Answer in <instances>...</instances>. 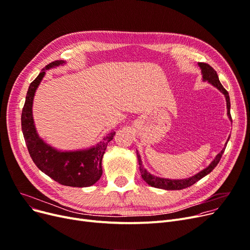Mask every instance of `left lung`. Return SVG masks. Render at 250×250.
<instances>
[{
	"instance_id": "1",
	"label": "left lung",
	"mask_w": 250,
	"mask_h": 250,
	"mask_svg": "<svg viewBox=\"0 0 250 250\" xmlns=\"http://www.w3.org/2000/svg\"><path fill=\"white\" fill-rule=\"evenodd\" d=\"M198 66L201 69V73H202V79L203 81H208L210 84H212L213 86H215L221 93H223L225 95L226 98V102H227V113H228V117H229L230 121L232 122V117H231V113H230V107H231V103H230V97H229V93L227 92V90L222 85L218 73L216 71L208 65V63H198ZM230 138H228V141H229ZM227 143L225 145V148H223V150L220 152V153L215 156V158L211 161V164L204 168L203 170L199 171L196 175H194L188 179H183V180H170V179H164V178H159V177H155L153 175H151L150 172H148L146 170V168L144 167L142 160H141V156L139 154V152L137 151V157H138V161H139V167H140V172L141 176H142L143 180L150 185L151 187L154 188H159V189H165V190H182L188 188L190 186H192L193 184L196 183L197 181L201 180L203 177H205L206 175H208L210 171H212V169L218 166V164L220 162L222 155L224 153V151L226 149Z\"/></svg>"
}]
</instances>
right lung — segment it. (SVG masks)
<instances>
[{"mask_svg":"<svg viewBox=\"0 0 250 250\" xmlns=\"http://www.w3.org/2000/svg\"><path fill=\"white\" fill-rule=\"evenodd\" d=\"M64 63L63 60L51 62L29 84L21 114V127L30 157L39 169L61 185L80 188L89 187L94 185L102 176V158L107 144L113 139L115 132L107 134L98 144L89 149L59 151L39 137L32 117L35 93L46 74V70Z\"/></svg>","mask_w":250,"mask_h":250,"instance_id":"right-lung-1","label":"right lung"}]
</instances>
